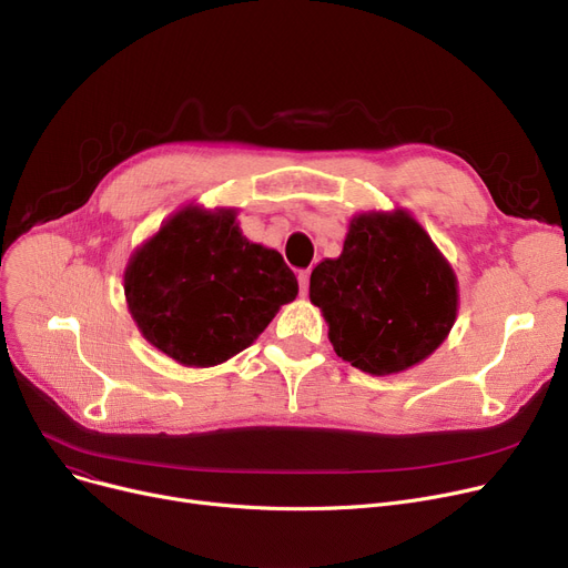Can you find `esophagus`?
<instances>
[{
	"label": "esophagus",
	"mask_w": 568,
	"mask_h": 568,
	"mask_svg": "<svg viewBox=\"0 0 568 568\" xmlns=\"http://www.w3.org/2000/svg\"><path fill=\"white\" fill-rule=\"evenodd\" d=\"M308 285H311V272L306 268V272H300V287H302V294L308 292Z\"/></svg>",
	"instance_id": "34e87169"
}]
</instances>
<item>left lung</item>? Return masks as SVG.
<instances>
[{"label": "left lung", "mask_w": 568, "mask_h": 568, "mask_svg": "<svg viewBox=\"0 0 568 568\" xmlns=\"http://www.w3.org/2000/svg\"><path fill=\"white\" fill-rule=\"evenodd\" d=\"M311 304L343 362L368 375L403 373L449 336L458 278L405 209L349 219L343 253L311 274Z\"/></svg>", "instance_id": "obj_1"}]
</instances>
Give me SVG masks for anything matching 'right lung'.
<instances>
[{
    "mask_svg": "<svg viewBox=\"0 0 568 568\" xmlns=\"http://www.w3.org/2000/svg\"><path fill=\"white\" fill-rule=\"evenodd\" d=\"M124 294L149 345L209 368L246 349L300 283L278 251L242 234L236 209L186 204L133 251Z\"/></svg>",
    "mask_w": 568,
    "mask_h": 568,
    "instance_id": "obj_1",
    "label": "right lung"
}]
</instances>
